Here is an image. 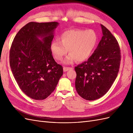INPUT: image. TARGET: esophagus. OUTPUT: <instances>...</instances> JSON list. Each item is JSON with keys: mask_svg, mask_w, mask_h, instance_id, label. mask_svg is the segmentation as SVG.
I'll list each match as a JSON object with an SVG mask.
<instances>
[{"mask_svg": "<svg viewBox=\"0 0 133 133\" xmlns=\"http://www.w3.org/2000/svg\"><path fill=\"white\" fill-rule=\"evenodd\" d=\"M72 69V68H70V67H65V66H64L63 68V70H64V72H65V71H67L69 70H70V69Z\"/></svg>", "mask_w": 133, "mask_h": 133, "instance_id": "34e87169", "label": "esophagus"}]
</instances>
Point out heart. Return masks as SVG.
<instances>
[{"label": "heart", "mask_w": 133, "mask_h": 133, "mask_svg": "<svg viewBox=\"0 0 133 133\" xmlns=\"http://www.w3.org/2000/svg\"><path fill=\"white\" fill-rule=\"evenodd\" d=\"M58 40H54L50 44V50L54 58L60 61L68 51L70 54L64 63L71 64L76 60L82 62L87 60L93 53L98 43L96 32L92 29H69L60 34Z\"/></svg>", "instance_id": "obj_1"}]
</instances>
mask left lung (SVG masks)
I'll return each instance as SVG.
<instances>
[{
    "label": "left lung",
    "mask_w": 133,
    "mask_h": 133,
    "mask_svg": "<svg viewBox=\"0 0 133 133\" xmlns=\"http://www.w3.org/2000/svg\"><path fill=\"white\" fill-rule=\"evenodd\" d=\"M103 37L87 61L75 67V88L87 100L105 95L118 75L121 60L119 44L111 32L101 24Z\"/></svg>",
    "instance_id": "1"
}]
</instances>
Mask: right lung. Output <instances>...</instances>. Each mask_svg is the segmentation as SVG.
Segmentation results:
<instances>
[{"mask_svg": "<svg viewBox=\"0 0 133 133\" xmlns=\"http://www.w3.org/2000/svg\"><path fill=\"white\" fill-rule=\"evenodd\" d=\"M58 25L55 22H30L18 32L11 44V70L19 88L31 99L46 98L63 74V66L55 62L50 48Z\"/></svg>", "mask_w": 133, "mask_h": 133, "instance_id": "right-lung-1", "label": "right lung"}]
</instances>
